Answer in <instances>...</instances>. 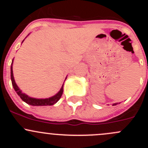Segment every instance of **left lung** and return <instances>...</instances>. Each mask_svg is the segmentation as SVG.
Instances as JSON below:
<instances>
[{
  "label": "left lung",
  "instance_id": "left-lung-1",
  "mask_svg": "<svg viewBox=\"0 0 148 148\" xmlns=\"http://www.w3.org/2000/svg\"><path fill=\"white\" fill-rule=\"evenodd\" d=\"M117 104H118V103H114V104H113L112 105H113V106H114V105H117ZM119 104H120V103H119Z\"/></svg>",
  "mask_w": 148,
  "mask_h": 148
}]
</instances>
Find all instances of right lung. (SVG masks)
<instances>
[{
  "label": "right lung",
  "mask_w": 148,
  "mask_h": 148,
  "mask_svg": "<svg viewBox=\"0 0 148 148\" xmlns=\"http://www.w3.org/2000/svg\"><path fill=\"white\" fill-rule=\"evenodd\" d=\"M28 35H29V34H28ZM23 41H24V40H23ZM23 41H22V43L23 42ZM13 59L12 60L11 66H10V79H11L12 85H13V89H14V90L16 91V93L18 94V95L20 97L21 99L23 102H25L26 103H27V104L32 106H48V105H53V104H56V103L60 99L61 97H62V94H63L64 84L62 85V86L61 87L60 90L59 91L58 93H56V95L51 97L46 98V99H37V98L31 97H29L28 95H26L25 93H23L22 91L19 89L18 85L16 84V82H15L14 77H13Z\"/></svg>",
  "instance_id": "right-lung-1"
}]
</instances>
